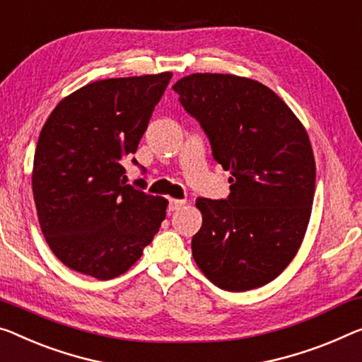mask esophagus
Wrapping results in <instances>:
<instances>
[{"mask_svg": "<svg viewBox=\"0 0 362 362\" xmlns=\"http://www.w3.org/2000/svg\"><path fill=\"white\" fill-rule=\"evenodd\" d=\"M185 204H186L185 199H170L168 209L171 210V212H175V210H180Z\"/></svg>", "mask_w": 362, "mask_h": 362, "instance_id": "obj_1", "label": "esophagus"}]
</instances>
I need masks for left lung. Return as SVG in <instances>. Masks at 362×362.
Wrapping results in <instances>:
<instances>
[{
  "mask_svg": "<svg viewBox=\"0 0 362 362\" xmlns=\"http://www.w3.org/2000/svg\"><path fill=\"white\" fill-rule=\"evenodd\" d=\"M230 171V196L197 199L202 226L192 255L226 291L264 286L286 269L308 230L315 162L308 132L288 105L257 81L191 74L173 86Z\"/></svg>",
  "mask_w": 362,
  "mask_h": 362,
  "instance_id": "8db88e82",
  "label": "left lung"
}]
</instances>
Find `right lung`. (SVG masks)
Masks as SVG:
<instances>
[{
  "mask_svg": "<svg viewBox=\"0 0 362 362\" xmlns=\"http://www.w3.org/2000/svg\"><path fill=\"white\" fill-rule=\"evenodd\" d=\"M171 72L87 84L48 116L33 158L38 221L53 254L69 269L110 280L152 243L168 200L127 185L136 153ZM137 165L136 158L131 160Z\"/></svg>",
  "mask_w": 362,
  "mask_h": 362,
  "instance_id": "add662e5",
  "label": "right lung"
}]
</instances>
